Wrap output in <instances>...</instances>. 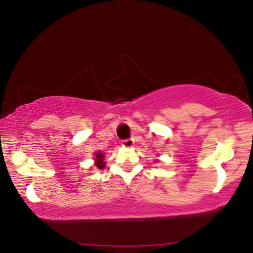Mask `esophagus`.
Wrapping results in <instances>:
<instances>
[{
	"label": "esophagus",
	"instance_id": "1",
	"mask_svg": "<svg viewBox=\"0 0 253 253\" xmlns=\"http://www.w3.org/2000/svg\"><path fill=\"white\" fill-rule=\"evenodd\" d=\"M132 144H134V140L130 139V138L122 140V146L123 147H130V146H132Z\"/></svg>",
	"mask_w": 253,
	"mask_h": 253
}]
</instances>
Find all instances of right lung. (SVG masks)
I'll list each match as a JSON object with an SVG mask.
<instances>
[{
    "instance_id": "obj_1",
    "label": "right lung",
    "mask_w": 253,
    "mask_h": 253,
    "mask_svg": "<svg viewBox=\"0 0 253 253\" xmlns=\"http://www.w3.org/2000/svg\"><path fill=\"white\" fill-rule=\"evenodd\" d=\"M104 154L102 153H96V166L98 169H102L105 168V163H104Z\"/></svg>"
}]
</instances>
